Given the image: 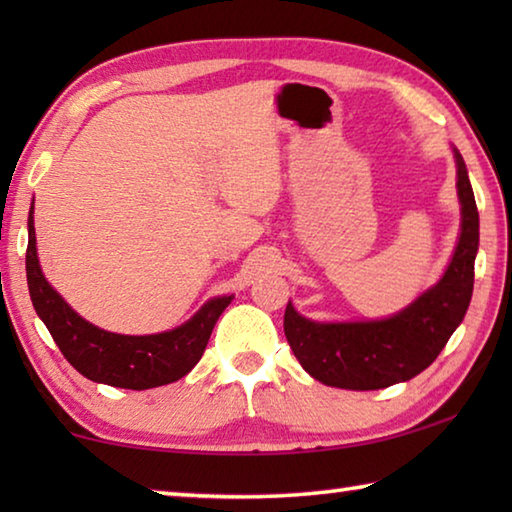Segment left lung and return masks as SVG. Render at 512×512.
I'll use <instances>...</instances> for the list:
<instances>
[{
    "label": "left lung",
    "instance_id": "obj_1",
    "mask_svg": "<svg viewBox=\"0 0 512 512\" xmlns=\"http://www.w3.org/2000/svg\"><path fill=\"white\" fill-rule=\"evenodd\" d=\"M456 153L458 198L463 205L461 239L436 287L400 314L370 323H311L291 302L284 311V334L311 377L350 391H377L409 381L429 368L449 336L461 325L474 289V257L479 250V210Z\"/></svg>",
    "mask_w": 512,
    "mask_h": 512
}]
</instances>
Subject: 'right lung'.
<instances>
[{"label":"right lung","instance_id":"obj_1","mask_svg":"<svg viewBox=\"0 0 512 512\" xmlns=\"http://www.w3.org/2000/svg\"><path fill=\"white\" fill-rule=\"evenodd\" d=\"M27 282L33 307L63 357L83 377L131 391L164 386L185 377L201 361L216 320L232 300V296L214 298L185 325L162 334L124 336L94 327L76 314L42 275L36 253L33 207L29 214Z\"/></svg>","mask_w":512,"mask_h":512}]
</instances>
